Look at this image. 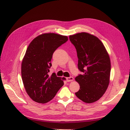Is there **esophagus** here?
I'll list each match as a JSON object with an SVG mask.
<instances>
[{"mask_svg":"<svg viewBox=\"0 0 130 130\" xmlns=\"http://www.w3.org/2000/svg\"><path fill=\"white\" fill-rule=\"evenodd\" d=\"M66 80H67L68 82H70V81H72L74 80V78L72 77H69L66 78Z\"/></svg>","mask_w":130,"mask_h":130,"instance_id":"esophagus-1","label":"esophagus"}]
</instances>
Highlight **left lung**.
Wrapping results in <instances>:
<instances>
[{
    "mask_svg": "<svg viewBox=\"0 0 130 130\" xmlns=\"http://www.w3.org/2000/svg\"><path fill=\"white\" fill-rule=\"evenodd\" d=\"M76 49L78 69L75 77L80 89L75 95L86 103H92L104 94L110 82L111 62L104 44L95 36L80 32L69 36Z\"/></svg>",
    "mask_w": 130,
    "mask_h": 130,
    "instance_id": "1",
    "label": "left lung"
}]
</instances>
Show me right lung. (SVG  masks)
Wrapping results in <instances>:
<instances>
[{
  "label": "right lung",
  "mask_w": 130,
  "mask_h": 130,
  "mask_svg": "<svg viewBox=\"0 0 130 130\" xmlns=\"http://www.w3.org/2000/svg\"><path fill=\"white\" fill-rule=\"evenodd\" d=\"M68 40L66 36L45 33L33 39L27 48L22 63L24 87L32 100L45 104L51 100L64 85L55 73L49 75L54 51Z\"/></svg>",
  "instance_id": "add662e5"
}]
</instances>
